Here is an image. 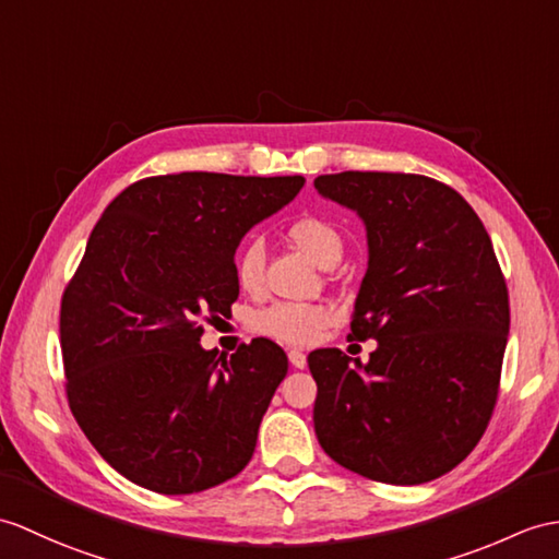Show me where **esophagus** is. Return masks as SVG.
<instances>
[{
	"label": "esophagus",
	"instance_id": "esophagus-1",
	"mask_svg": "<svg viewBox=\"0 0 559 559\" xmlns=\"http://www.w3.org/2000/svg\"><path fill=\"white\" fill-rule=\"evenodd\" d=\"M288 359H290V365H293L295 369H305V367H307V355L302 353V349H290Z\"/></svg>",
	"mask_w": 559,
	"mask_h": 559
}]
</instances>
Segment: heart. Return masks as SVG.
Segmentation results:
<instances>
[{
    "label": "heart",
    "mask_w": 559,
    "mask_h": 559,
    "mask_svg": "<svg viewBox=\"0 0 559 559\" xmlns=\"http://www.w3.org/2000/svg\"><path fill=\"white\" fill-rule=\"evenodd\" d=\"M288 238L305 250L321 266H331L341 259L345 240L343 233L333 221L305 214L295 218L288 226ZM236 281L242 290L257 293L264 283V245L262 240H250L238 252L236 259ZM331 311L323 305H305V302H274L264 307L254 317V329L271 338L290 343V345H309L329 329Z\"/></svg>",
    "instance_id": "b5f03b06"
}]
</instances>
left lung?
I'll use <instances>...</instances> for the list:
<instances>
[{"label": "left lung", "mask_w": 559, "mask_h": 559, "mask_svg": "<svg viewBox=\"0 0 559 559\" xmlns=\"http://www.w3.org/2000/svg\"><path fill=\"white\" fill-rule=\"evenodd\" d=\"M367 224L369 269L355 341L309 353L323 452L371 481H433L469 455L496 409L510 293L481 218L457 190L419 174L343 171L314 180Z\"/></svg>", "instance_id": "obj_1"}]
</instances>
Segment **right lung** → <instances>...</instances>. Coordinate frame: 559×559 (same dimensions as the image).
Instances as JSON below:
<instances>
[{
    "instance_id": "1",
    "label": "right lung",
    "mask_w": 559,
    "mask_h": 559,
    "mask_svg": "<svg viewBox=\"0 0 559 559\" xmlns=\"http://www.w3.org/2000/svg\"><path fill=\"white\" fill-rule=\"evenodd\" d=\"M302 186V176H150L90 233L61 295L67 397L90 443L128 481L188 496L252 460L288 357L269 338L218 357L200 338L238 300L245 233Z\"/></svg>"
}]
</instances>
